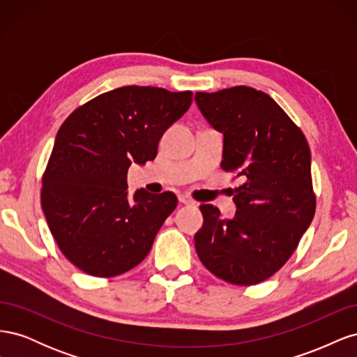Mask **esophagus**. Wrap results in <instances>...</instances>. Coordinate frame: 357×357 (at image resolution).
I'll return each mask as SVG.
<instances>
[{
    "label": "esophagus",
    "mask_w": 357,
    "mask_h": 357,
    "mask_svg": "<svg viewBox=\"0 0 357 357\" xmlns=\"http://www.w3.org/2000/svg\"><path fill=\"white\" fill-rule=\"evenodd\" d=\"M178 201H180L181 204H186V205L193 204V199H190V198L186 197V195H178Z\"/></svg>",
    "instance_id": "34e87169"
}]
</instances>
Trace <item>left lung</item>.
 <instances>
[{"label":"left lung","mask_w":357,"mask_h":357,"mask_svg":"<svg viewBox=\"0 0 357 357\" xmlns=\"http://www.w3.org/2000/svg\"><path fill=\"white\" fill-rule=\"evenodd\" d=\"M208 123L223 134L222 168L236 172L234 219L202 204L195 248L225 282L252 286L274 275L296 250L316 211L310 147L271 96L247 86L197 92Z\"/></svg>","instance_id":"left-lung-1"}]
</instances>
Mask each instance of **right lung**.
Listing matches in <instances>:
<instances>
[{"label":"right lung","mask_w":357,"mask_h":357,"mask_svg":"<svg viewBox=\"0 0 357 357\" xmlns=\"http://www.w3.org/2000/svg\"><path fill=\"white\" fill-rule=\"evenodd\" d=\"M192 95L123 86L80 105L59 128L41 207L61 252L83 273L116 277L149 255L177 197L139 189L129 201L128 168L156 158L159 139L189 110Z\"/></svg>","instance_id":"1"}]
</instances>
